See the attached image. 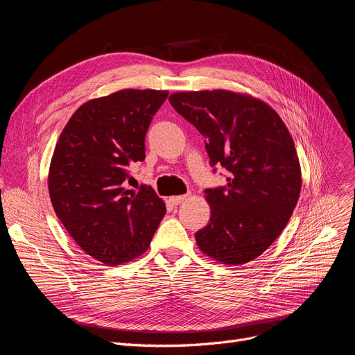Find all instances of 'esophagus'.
I'll use <instances>...</instances> for the list:
<instances>
[{
    "label": "esophagus",
    "instance_id": "esophagus-1",
    "mask_svg": "<svg viewBox=\"0 0 355 355\" xmlns=\"http://www.w3.org/2000/svg\"><path fill=\"white\" fill-rule=\"evenodd\" d=\"M185 198H187V196H175V197H170V202L173 204V206H178V204L184 202Z\"/></svg>",
    "mask_w": 355,
    "mask_h": 355
}]
</instances>
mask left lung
Listing matches in <instances>:
<instances>
[{
  "label": "left lung",
  "instance_id": "1",
  "mask_svg": "<svg viewBox=\"0 0 355 355\" xmlns=\"http://www.w3.org/2000/svg\"><path fill=\"white\" fill-rule=\"evenodd\" d=\"M170 103L206 138L213 171H227L226 185L204 190L211 217L197 245L221 263L245 265L282 233L301 194L289 130L269 105L229 90L180 92Z\"/></svg>",
  "mask_w": 355,
  "mask_h": 355
}]
</instances>
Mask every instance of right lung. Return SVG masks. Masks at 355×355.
Masks as SVG:
<instances>
[{
    "label": "right lung",
    "mask_w": 355,
    "mask_h": 355,
    "mask_svg": "<svg viewBox=\"0 0 355 355\" xmlns=\"http://www.w3.org/2000/svg\"><path fill=\"white\" fill-rule=\"evenodd\" d=\"M166 90L125 89L74 112L55 144L49 193L73 240L105 265L144 253L165 214L153 187L126 190L129 166L145 159V137Z\"/></svg>",
    "instance_id": "1"
}]
</instances>
